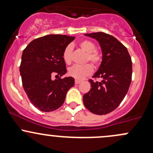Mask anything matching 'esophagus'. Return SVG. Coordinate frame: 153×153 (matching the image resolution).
<instances>
[{"label": "esophagus", "instance_id": "obj_1", "mask_svg": "<svg viewBox=\"0 0 153 153\" xmlns=\"http://www.w3.org/2000/svg\"><path fill=\"white\" fill-rule=\"evenodd\" d=\"M80 82H81L80 80H77V79L75 80V84H76V85H78V84H79Z\"/></svg>", "mask_w": 153, "mask_h": 153}]
</instances>
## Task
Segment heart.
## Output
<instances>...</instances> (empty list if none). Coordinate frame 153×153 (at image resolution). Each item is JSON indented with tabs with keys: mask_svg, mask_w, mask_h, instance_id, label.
Returning a JSON list of instances; mask_svg holds the SVG:
<instances>
[{
	"mask_svg": "<svg viewBox=\"0 0 153 153\" xmlns=\"http://www.w3.org/2000/svg\"><path fill=\"white\" fill-rule=\"evenodd\" d=\"M79 47L88 54V60L94 65H98L101 60L100 54L97 52L96 47L94 43L89 40H84L79 43ZM72 47L71 45L66 47L63 54V59L65 63L69 64L71 62ZM93 71V68L90 64L84 65H74L68 69V74L76 79H82L85 77L89 76Z\"/></svg>",
	"mask_w": 153,
	"mask_h": 153,
	"instance_id": "obj_1",
	"label": "heart"
}]
</instances>
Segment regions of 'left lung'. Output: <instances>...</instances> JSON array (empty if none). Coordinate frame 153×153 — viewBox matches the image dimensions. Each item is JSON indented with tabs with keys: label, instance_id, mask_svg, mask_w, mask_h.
<instances>
[{
	"label": "left lung",
	"instance_id": "1",
	"mask_svg": "<svg viewBox=\"0 0 153 153\" xmlns=\"http://www.w3.org/2000/svg\"><path fill=\"white\" fill-rule=\"evenodd\" d=\"M85 36L99 43L102 61L93 76L101 81L89 80L91 89L83 96V103L92 113L106 114L114 111L127 94L132 76L131 58L127 48L112 36L103 32Z\"/></svg>",
	"mask_w": 153,
	"mask_h": 153
}]
</instances>
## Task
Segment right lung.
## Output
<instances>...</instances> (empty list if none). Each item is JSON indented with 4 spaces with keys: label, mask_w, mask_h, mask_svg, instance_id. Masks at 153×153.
I'll list each match as a JSON object with an SVG mask.
<instances>
[{
    "label": "right lung",
    "mask_w": 153,
    "mask_h": 153,
    "mask_svg": "<svg viewBox=\"0 0 153 153\" xmlns=\"http://www.w3.org/2000/svg\"><path fill=\"white\" fill-rule=\"evenodd\" d=\"M74 36H44L30 42L23 50L19 71L22 86L30 102L42 111H55L63 105L67 92L74 85L73 77L52 79L65 74V49Z\"/></svg>",
    "instance_id": "1"
}]
</instances>
